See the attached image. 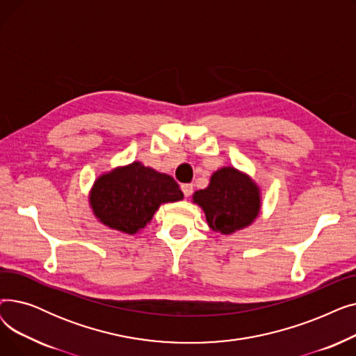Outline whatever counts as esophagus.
Instances as JSON below:
<instances>
[{
    "label": "esophagus",
    "mask_w": 356,
    "mask_h": 356,
    "mask_svg": "<svg viewBox=\"0 0 356 356\" xmlns=\"http://www.w3.org/2000/svg\"><path fill=\"white\" fill-rule=\"evenodd\" d=\"M180 189L186 197H189L193 193V184L192 183H181Z\"/></svg>",
    "instance_id": "34e87169"
}]
</instances>
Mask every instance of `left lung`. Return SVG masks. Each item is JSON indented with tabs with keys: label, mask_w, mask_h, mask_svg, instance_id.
Segmentation results:
<instances>
[{
	"label": "left lung",
	"mask_w": 356,
	"mask_h": 356,
	"mask_svg": "<svg viewBox=\"0 0 356 356\" xmlns=\"http://www.w3.org/2000/svg\"><path fill=\"white\" fill-rule=\"evenodd\" d=\"M213 231L231 234L248 227L259 211L257 186L232 167L215 172L207 189L193 196Z\"/></svg>",
	"instance_id": "obj_1"
}]
</instances>
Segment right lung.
Returning a JSON list of instances; mask_svg holds the SVG:
<instances>
[{
	"label": "right lung",
	"instance_id": "add662e5",
	"mask_svg": "<svg viewBox=\"0 0 356 356\" xmlns=\"http://www.w3.org/2000/svg\"><path fill=\"white\" fill-rule=\"evenodd\" d=\"M183 199L168 175L133 163L101 176L90 193L93 212L109 228L136 234L152 220L161 203Z\"/></svg>",
	"mask_w": 356,
	"mask_h": 356
}]
</instances>
